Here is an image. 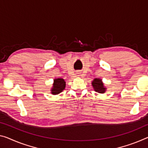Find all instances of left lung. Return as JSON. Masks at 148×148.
Listing matches in <instances>:
<instances>
[{"instance_id": "left-lung-1", "label": "left lung", "mask_w": 148, "mask_h": 148, "mask_svg": "<svg viewBox=\"0 0 148 148\" xmlns=\"http://www.w3.org/2000/svg\"><path fill=\"white\" fill-rule=\"evenodd\" d=\"M92 85L95 90L99 93H104L106 90V88L104 87L103 83L102 80L100 79H95L92 82Z\"/></svg>"}]
</instances>
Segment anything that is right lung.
Masks as SVG:
<instances>
[{
	"label": "right lung",
	"instance_id": "obj_1",
	"mask_svg": "<svg viewBox=\"0 0 148 148\" xmlns=\"http://www.w3.org/2000/svg\"><path fill=\"white\" fill-rule=\"evenodd\" d=\"M65 87V81L63 79H54L53 88L51 89V93L53 95H58L62 92Z\"/></svg>",
	"mask_w": 148,
	"mask_h": 148
}]
</instances>
